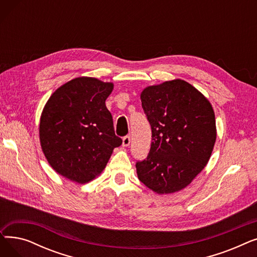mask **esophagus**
<instances>
[{"label": "esophagus", "mask_w": 257, "mask_h": 257, "mask_svg": "<svg viewBox=\"0 0 257 257\" xmlns=\"http://www.w3.org/2000/svg\"><path fill=\"white\" fill-rule=\"evenodd\" d=\"M130 145V137L129 136H126L123 138V146L124 147H127Z\"/></svg>", "instance_id": "34e87169"}]
</instances>
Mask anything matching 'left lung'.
I'll use <instances>...</instances> for the list:
<instances>
[{"label":"left lung","instance_id":"left-lung-1","mask_svg":"<svg viewBox=\"0 0 257 257\" xmlns=\"http://www.w3.org/2000/svg\"><path fill=\"white\" fill-rule=\"evenodd\" d=\"M141 100L152 143L147 158L136 165L139 179L160 195L178 192L210 158L217 139L212 106L180 79L146 87Z\"/></svg>","mask_w":257,"mask_h":257}]
</instances>
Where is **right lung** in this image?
Wrapping results in <instances>:
<instances>
[{
	"label": "right lung",
	"instance_id": "right-lung-1",
	"mask_svg": "<svg viewBox=\"0 0 257 257\" xmlns=\"http://www.w3.org/2000/svg\"><path fill=\"white\" fill-rule=\"evenodd\" d=\"M113 84L79 77L52 93L40 116L39 140L50 166L66 179L86 183L105 169L121 140L105 101Z\"/></svg>",
	"mask_w": 257,
	"mask_h": 257
}]
</instances>
